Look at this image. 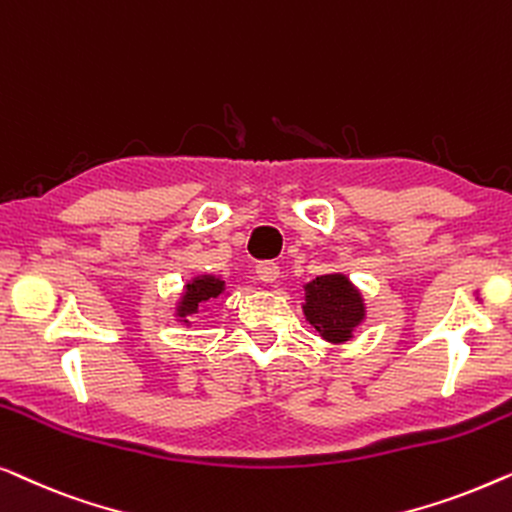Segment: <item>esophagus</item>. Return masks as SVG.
<instances>
[{
	"mask_svg": "<svg viewBox=\"0 0 512 512\" xmlns=\"http://www.w3.org/2000/svg\"><path fill=\"white\" fill-rule=\"evenodd\" d=\"M255 271H257V278L262 280V283H273V280H278V276H280V266L273 262H259Z\"/></svg>",
	"mask_w": 512,
	"mask_h": 512,
	"instance_id": "1",
	"label": "esophagus"
}]
</instances>
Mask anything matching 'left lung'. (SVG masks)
I'll list each match as a JSON object with an SVG mask.
<instances>
[{"mask_svg": "<svg viewBox=\"0 0 512 512\" xmlns=\"http://www.w3.org/2000/svg\"><path fill=\"white\" fill-rule=\"evenodd\" d=\"M304 315L315 331L329 343L355 338L357 327L366 320L362 292L345 273H325L304 285Z\"/></svg>", "mask_w": 512, "mask_h": 512, "instance_id": "left-lung-1", "label": "left lung"}]
</instances>
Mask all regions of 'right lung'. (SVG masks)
Masks as SVG:
<instances>
[{
    "label": "right lung",
    "instance_id": "add662e5",
    "mask_svg": "<svg viewBox=\"0 0 512 512\" xmlns=\"http://www.w3.org/2000/svg\"><path fill=\"white\" fill-rule=\"evenodd\" d=\"M222 294H225V280L213 276V273H201V276L190 278L176 304V320L183 325H192V318L201 313V306H206L211 299H220Z\"/></svg>",
    "mask_w": 512,
    "mask_h": 512
}]
</instances>
